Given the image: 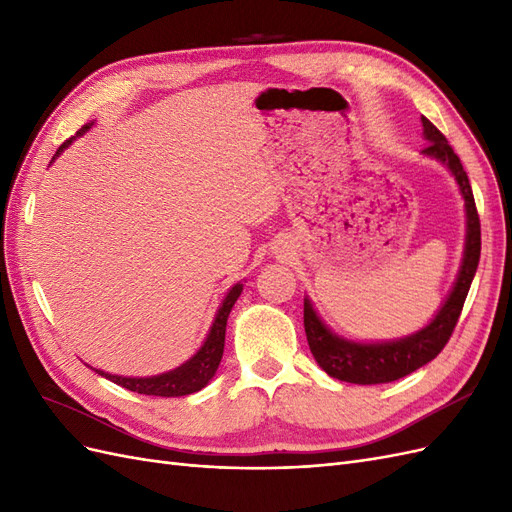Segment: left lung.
<instances>
[{
	"label": "left lung",
	"mask_w": 512,
	"mask_h": 512,
	"mask_svg": "<svg viewBox=\"0 0 512 512\" xmlns=\"http://www.w3.org/2000/svg\"><path fill=\"white\" fill-rule=\"evenodd\" d=\"M423 136L429 147L423 149V156L438 160L448 168L459 185L466 207V243H463V258L455 277V284L448 297L440 305L423 329L397 339H384V342H356L344 335L333 333L329 324L318 316L314 303L305 297L303 301V322L309 350H312L316 363L327 371L331 378L352 384H384L404 378L418 367L427 365L442 352L448 339L453 335L459 314L466 303L468 290L478 269L480 258V222L474 205L472 185L466 170L453 147L448 145L444 134L433 126L427 117H421Z\"/></svg>",
	"instance_id": "left-lung-1"
}]
</instances>
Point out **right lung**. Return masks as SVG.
<instances>
[{
	"instance_id": "right-lung-1",
	"label": "right lung",
	"mask_w": 512,
	"mask_h": 512,
	"mask_svg": "<svg viewBox=\"0 0 512 512\" xmlns=\"http://www.w3.org/2000/svg\"><path fill=\"white\" fill-rule=\"evenodd\" d=\"M94 123H87L76 136H72L70 141H66L57 149V153L53 156L51 162H55V158H59L64 149H68L76 138L83 136ZM243 292V282H237L232 286L224 301L220 303L218 312H215V318L211 322V329L205 337L203 346L196 350V354H192L188 361L181 363L179 367L164 371V374L158 376H147V378H130V376H117V374H108V371L102 369H94L96 374L104 376L106 380H111L123 389L134 391V393H141V395H156V397H183V395H192L200 389H205V386L211 382V378L215 376V371L220 367L222 361V354H224V337H226V322H228V314L232 305L237 303V299L241 297Z\"/></svg>"
}]
</instances>
